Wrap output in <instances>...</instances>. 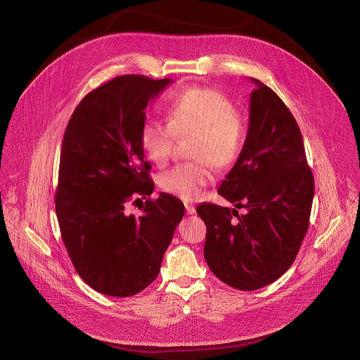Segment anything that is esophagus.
Listing matches in <instances>:
<instances>
[{"label":"esophagus","instance_id":"34e87169","mask_svg":"<svg viewBox=\"0 0 360 360\" xmlns=\"http://www.w3.org/2000/svg\"><path fill=\"white\" fill-rule=\"evenodd\" d=\"M185 208H186V212L189 214V215H192V214H195V207L193 205H191V203H188V205H185Z\"/></svg>","mask_w":360,"mask_h":360}]
</instances>
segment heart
Here are the masks:
<instances>
[{"mask_svg":"<svg viewBox=\"0 0 360 360\" xmlns=\"http://www.w3.org/2000/svg\"><path fill=\"white\" fill-rule=\"evenodd\" d=\"M168 124L146 122L139 139L145 155L165 167L174 152L175 136H192L189 155L195 162L174 167L160 176L161 188L184 200H195L212 181V169L232 168L240 158L248 124L233 101L214 88H191L176 95L167 110Z\"/></svg>","mask_w":360,"mask_h":360,"instance_id":"b5f03b06","label":"heart"}]
</instances>
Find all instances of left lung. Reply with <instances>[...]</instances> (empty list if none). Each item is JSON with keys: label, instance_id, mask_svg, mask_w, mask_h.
Instances as JSON below:
<instances>
[{"label": "left lung", "instance_id": "left-lung-1", "mask_svg": "<svg viewBox=\"0 0 360 360\" xmlns=\"http://www.w3.org/2000/svg\"><path fill=\"white\" fill-rule=\"evenodd\" d=\"M252 81L245 148L218 189L246 212L215 203L196 208L207 225L205 261L239 290L264 288L290 268L309 228L315 191L296 120L269 86Z\"/></svg>", "mask_w": 360, "mask_h": 360}]
</instances>
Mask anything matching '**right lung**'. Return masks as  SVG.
<instances>
[{
    "label": "right lung",
    "mask_w": 360,
    "mask_h": 360,
    "mask_svg": "<svg viewBox=\"0 0 360 360\" xmlns=\"http://www.w3.org/2000/svg\"><path fill=\"white\" fill-rule=\"evenodd\" d=\"M172 79L121 75L86 94L67 125L56 211L78 275L99 293L127 297L150 285L185 214L174 195L153 192L141 128L148 102Z\"/></svg>",
    "instance_id": "1"
}]
</instances>
